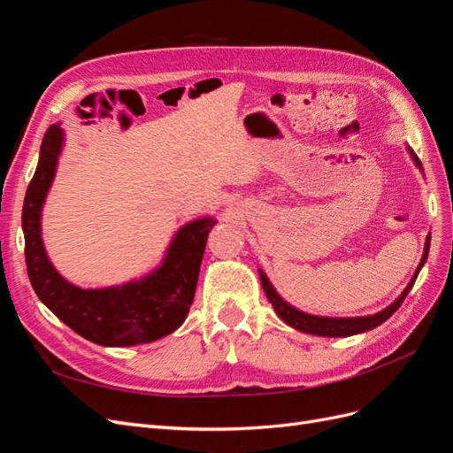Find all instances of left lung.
Instances as JSON below:
<instances>
[{
  "mask_svg": "<svg viewBox=\"0 0 453 453\" xmlns=\"http://www.w3.org/2000/svg\"><path fill=\"white\" fill-rule=\"evenodd\" d=\"M410 157H412L416 166L423 172V166L419 158L416 157V153L412 150V147H406ZM429 245H431V236H427V240H425V248H423V255H421V260L419 265L414 272L412 280H410V283L406 285V289L399 295V298L395 300V303H391L388 308H383L381 311L378 313H372V315H363V318H323V315H311V313H306V311H300L298 308L291 306L287 300H283L280 296V293L273 289V285L270 283L266 273L258 268V278H260V285H263V289L266 293V298L270 300V304L273 306V310H276L278 318L287 323L289 326L296 328V331L300 333H306V334H315V336H328V338H342V336H353V334H361V333H366V331H372V328H376L378 325H381L383 321H388L391 315L401 308L403 300L406 298V295L410 293V289H412L414 283H416V278L419 270L423 268L425 260H427V255H429Z\"/></svg>",
  "mask_w": 453,
  "mask_h": 453,
  "instance_id": "8db88e82",
  "label": "left lung"
}]
</instances>
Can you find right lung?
<instances>
[{
  "label": "right lung",
  "instance_id": "1",
  "mask_svg": "<svg viewBox=\"0 0 453 453\" xmlns=\"http://www.w3.org/2000/svg\"><path fill=\"white\" fill-rule=\"evenodd\" d=\"M65 134L50 125L22 208L24 255L35 295L60 321L105 348L149 344L177 331L193 304L202 257L215 217H198L175 232L162 263L140 280L83 289L52 266L41 238V211L62 155Z\"/></svg>",
  "mask_w": 453,
  "mask_h": 453
}]
</instances>
